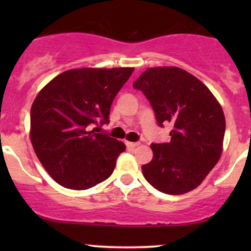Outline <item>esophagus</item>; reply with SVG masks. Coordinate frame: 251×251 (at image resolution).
<instances>
[{"label":"esophagus","instance_id":"1","mask_svg":"<svg viewBox=\"0 0 251 251\" xmlns=\"http://www.w3.org/2000/svg\"><path fill=\"white\" fill-rule=\"evenodd\" d=\"M138 145H139V143H138V142H126V146H127V148H129V149L137 148Z\"/></svg>","mask_w":251,"mask_h":251}]
</instances>
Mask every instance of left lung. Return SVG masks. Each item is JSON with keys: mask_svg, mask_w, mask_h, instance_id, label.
Here are the masks:
<instances>
[{"mask_svg": "<svg viewBox=\"0 0 251 251\" xmlns=\"http://www.w3.org/2000/svg\"><path fill=\"white\" fill-rule=\"evenodd\" d=\"M154 111L158 125L171 124L169 143L152 144L142 166L158 191L183 195L197 188L220 160L226 133L223 109L210 89L178 67L148 68L133 82Z\"/></svg>", "mask_w": 251, "mask_h": 251, "instance_id": "obj_1", "label": "left lung"}]
</instances>
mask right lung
<instances>
[{
	"instance_id": "1",
	"label": "right lung",
	"mask_w": 251,
	"mask_h": 251,
	"mask_svg": "<svg viewBox=\"0 0 251 251\" xmlns=\"http://www.w3.org/2000/svg\"><path fill=\"white\" fill-rule=\"evenodd\" d=\"M132 73L129 67L66 71L37 94L30 109V140L60 185L86 190L112 175L126 146L97 129L109 123L112 102Z\"/></svg>"
}]
</instances>
